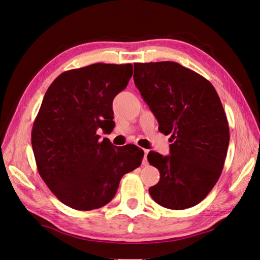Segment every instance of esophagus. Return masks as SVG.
I'll list each match as a JSON object with an SVG mask.
<instances>
[{
  "label": "esophagus",
  "mask_w": 260,
  "mask_h": 260,
  "mask_svg": "<svg viewBox=\"0 0 260 260\" xmlns=\"http://www.w3.org/2000/svg\"><path fill=\"white\" fill-rule=\"evenodd\" d=\"M149 150L148 149H144V160H143V165H148L147 161V155H148Z\"/></svg>",
  "instance_id": "obj_1"
}]
</instances>
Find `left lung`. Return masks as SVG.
Here are the masks:
<instances>
[{"mask_svg": "<svg viewBox=\"0 0 260 260\" xmlns=\"http://www.w3.org/2000/svg\"><path fill=\"white\" fill-rule=\"evenodd\" d=\"M134 82L159 123L170 135V155L150 151L160 172L149 188L164 208L194 206L217 182L228 154L230 128L223 105L210 81L174 61L134 63Z\"/></svg>", "mask_w": 260, "mask_h": 260, "instance_id": "left-lung-1", "label": "left lung"}]
</instances>
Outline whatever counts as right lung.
<instances>
[{
    "label": "right lung",
    "instance_id": "right-lung-1",
    "mask_svg": "<svg viewBox=\"0 0 260 260\" xmlns=\"http://www.w3.org/2000/svg\"><path fill=\"white\" fill-rule=\"evenodd\" d=\"M132 75L131 63H93L61 73L44 96L31 131L32 151L45 183L72 209L108 204L122 177L142 164L137 146L118 148L98 135L100 128H113L112 102Z\"/></svg>",
    "mask_w": 260,
    "mask_h": 260
}]
</instances>
